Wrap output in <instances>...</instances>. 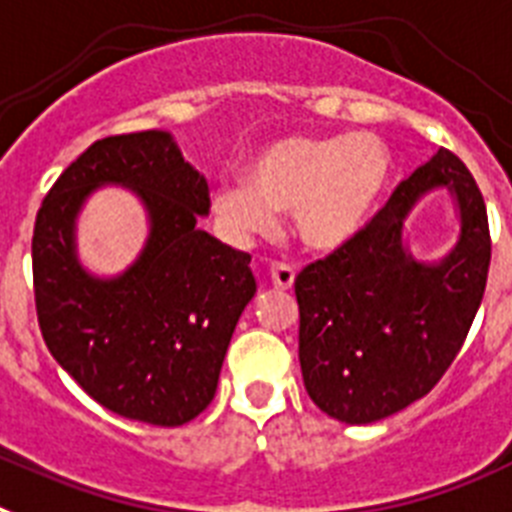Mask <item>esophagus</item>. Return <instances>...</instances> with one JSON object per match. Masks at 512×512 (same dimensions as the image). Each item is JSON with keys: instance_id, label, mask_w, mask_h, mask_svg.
Instances as JSON below:
<instances>
[{"instance_id": "obj_1", "label": "esophagus", "mask_w": 512, "mask_h": 512, "mask_svg": "<svg viewBox=\"0 0 512 512\" xmlns=\"http://www.w3.org/2000/svg\"><path fill=\"white\" fill-rule=\"evenodd\" d=\"M293 281H296V268L293 265H286V262H273L270 265V283L278 291H288L293 288Z\"/></svg>"}]
</instances>
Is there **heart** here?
I'll return each mask as SVG.
<instances>
[{
  "label": "heart",
  "instance_id": "heart-1",
  "mask_svg": "<svg viewBox=\"0 0 512 512\" xmlns=\"http://www.w3.org/2000/svg\"><path fill=\"white\" fill-rule=\"evenodd\" d=\"M391 175V154L373 133L283 136L250 162V180L216 185L211 208L237 242L278 226V211H293V226L311 250L330 252L361 231Z\"/></svg>",
  "mask_w": 512,
  "mask_h": 512
}]
</instances>
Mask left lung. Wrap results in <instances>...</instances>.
<instances>
[{"mask_svg": "<svg viewBox=\"0 0 512 512\" xmlns=\"http://www.w3.org/2000/svg\"><path fill=\"white\" fill-rule=\"evenodd\" d=\"M448 187L462 231L438 263L415 261L403 221ZM490 224L477 182L453 151L417 167L350 242L296 278L299 361L311 402L348 425L384 420L425 397L459 355L482 304Z\"/></svg>", "mask_w": 512, "mask_h": 512, "instance_id": "left-lung-1", "label": "left lung"}]
</instances>
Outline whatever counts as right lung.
Wrapping results in <instances>:
<instances>
[{
	"label": "right lung",
	"instance_id": "obj_1",
	"mask_svg": "<svg viewBox=\"0 0 512 512\" xmlns=\"http://www.w3.org/2000/svg\"><path fill=\"white\" fill-rule=\"evenodd\" d=\"M102 184L140 195L150 237L115 279L76 257V216ZM208 182L167 131L108 136L79 154L43 198L33 288L43 340L105 410L177 428L211 404L234 327L257 291L252 257L198 229Z\"/></svg>",
	"mask_w": 512,
	"mask_h": 512
}]
</instances>
